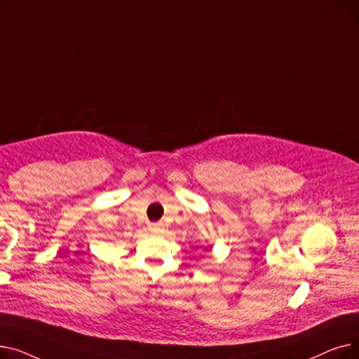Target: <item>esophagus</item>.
I'll return each mask as SVG.
<instances>
[{
    "mask_svg": "<svg viewBox=\"0 0 359 359\" xmlns=\"http://www.w3.org/2000/svg\"><path fill=\"white\" fill-rule=\"evenodd\" d=\"M149 231H151V233H160V231H163V224H161V222L151 224V225H149Z\"/></svg>",
    "mask_w": 359,
    "mask_h": 359,
    "instance_id": "1",
    "label": "esophagus"
}]
</instances>
